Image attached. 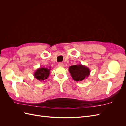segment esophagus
Masks as SVG:
<instances>
[{
	"label": "esophagus",
	"instance_id": "obj_1",
	"mask_svg": "<svg viewBox=\"0 0 126 126\" xmlns=\"http://www.w3.org/2000/svg\"><path fill=\"white\" fill-rule=\"evenodd\" d=\"M58 66L60 67H63L64 66V64L62 63H58Z\"/></svg>",
	"mask_w": 126,
	"mask_h": 126
}]
</instances>
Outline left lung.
<instances>
[{"label": "left lung", "instance_id": "1", "mask_svg": "<svg viewBox=\"0 0 126 126\" xmlns=\"http://www.w3.org/2000/svg\"><path fill=\"white\" fill-rule=\"evenodd\" d=\"M69 71L72 79L76 81H82L87 78L90 73L89 68L81 64L70 66Z\"/></svg>", "mask_w": 126, "mask_h": 126}]
</instances>
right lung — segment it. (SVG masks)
I'll use <instances>...</instances> for the list:
<instances>
[{
  "instance_id": "obj_1",
  "label": "right lung",
  "mask_w": 126,
  "mask_h": 126,
  "mask_svg": "<svg viewBox=\"0 0 126 126\" xmlns=\"http://www.w3.org/2000/svg\"><path fill=\"white\" fill-rule=\"evenodd\" d=\"M50 68V67H41L38 68L33 74L34 78L38 80L39 81H43L49 77L51 70Z\"/></svg>"
}]
</instances>
